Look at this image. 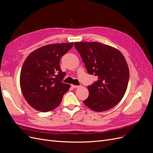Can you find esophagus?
I'll return each mask as SVG.
<instances>
[{
    "label": "esophagus",
    "instance_id": "1",
    "mask_svg": "<svg viewBox=\"0 0 153 153\" xmlns=\"http://www.w3.org/2000/svg\"><path fill=\"white\" fill-rule=\"evenodd\" d=\"M71 87L73 88V89H76V88H78L80 86L75 85H71Z\"/></svg>",
    "mask_w": 153,
    "mask_h": 153
}]
</instances>
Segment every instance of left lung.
I'll return each instance as SVG.
<instances>
[{
    "label": "left lung",
    "instance_id": "1",
    "mask_svg": "<svg viewBox=\"0 0 153 153\" xmlns=\"http://www.w3.org/2000/svg\"><path fill=\"white\" fill-rule=\"evenodd\" d=\"M74 46L88 73L98 76V80L87 86L89 94L84 103L96 112L113 108L123 98L129 82V68L123 55L99 42H75Z\"/></svg>",
    "mask_w": 153,
    "mask_h": 153
}]
</instances>
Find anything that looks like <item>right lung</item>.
I'll return each mask as SVG.
<instances>
[{
  "label": "right lung",
  "instance_id": "1",
  "mask_svg": "<svg viewBox=\"0 0 153 153\" xmlns=\"http://www.w3.org/2000/svg\"><path fill=\"white\" fill-rule=\"evenodd\" d=\"M73 46V43L45 45L26 58L20 83L22 94L32 108L47 112L61 103L70 85L62 82L65 73L60 67V60Z\"/></svg>",
  "mask_w": 153,
  "mask_h": 153
}]
</instances>
